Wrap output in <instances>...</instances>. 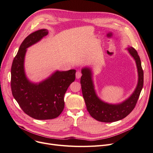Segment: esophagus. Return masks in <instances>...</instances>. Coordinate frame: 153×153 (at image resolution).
Wrapping results in <instances>:
<instances>
[{"label": "esophagus", "instance_id": "obj_1", "mask_svg": "<svg viewBox=\"0 0 153 153\" xmlns=\"http://www.w3.org/2000/svg\"><path fill=\"white\" fill-rule=\"evenodd\" d=\"M82 73H81L80 71H77V72L76 73V78L77 79L80 78L82 76Z\"/></svg>", "mask_w": 153, "mask_h": 153}]
</instances>
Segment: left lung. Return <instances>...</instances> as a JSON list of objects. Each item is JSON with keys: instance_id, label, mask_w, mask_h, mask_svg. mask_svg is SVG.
<instances>
[{"instance_id": "8db88e82", "label": "left lung", "mask_w": 153, "mask_h": 153, "mask_svg": "<svg viewBox=\"0 0 153 153\" xmlns=\"http://www.w3.org/2000/svg\"><path fill=\"white\" fill-rule=\"evenodd\" d=\"M131 56L136 63L138 82L135 90L126 100L120 103H108L102 100L97 96L92 80V71L90 68L84 67L82 69V76L80 83L83 99L87 111L90 115L98 121L112 123L125 118L135 107L144 83V72L140 58L136 50L132 47L127 48Z\"/></svg>"}]
</instances>
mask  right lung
<instances>
[{"label": "right lung", "instance_id": "right-lung-1", "mask_svg": "<svg viewBox=\"0 0 153 153\" xmlns=\"http://www.w3.org/2000/svg\"><path fill=\"white\" fill-rule=\"evenodd\" d=\"M42 29L30 34L21 45L11 67V90L13 95L22 111L35 119L56 118L63 111L64 95L75 80V70L56 71L39 83H33L24 70L27 48L48 35Z\"/></svg>", "mask_w": 153, "mask_h": 153}]
</instances>
